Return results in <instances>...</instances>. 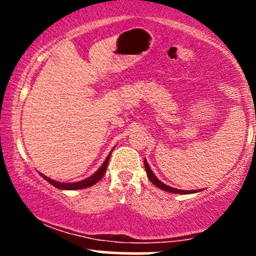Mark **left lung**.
Wrapping results in <instances>:
<instances>
[{
  "mask_svg": "<svg viewBox=\"0 0 256 256\" xmlns=\"http://www.w3.org/2000/svg\"><path fill=\"white\" fill-rule=\"evenodd\" d=\"M144 168H146V174H147V177H148V180H151V182L154 183L156 187H158L160 190H167V192H171V193H178V194H187V193H194L198 190H176V188L170 187V186H166L164 183H162L158 178L154 176V172H152L151 168H150V166H148V164H147L146 160H144ZM198 192H200V190H198Z\"/></svg>",
  "mask_w": 256,
  "mask_h": 256,
  "instance_id": "8db88e82",
  "label": "left lung"
}]
</instances>
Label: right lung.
I'll return each mask as SVG.
<instances>
[{"label": "right lung", "instance_id": "add662e5", "mask_svg": "<svg viewBox=\"0 0 256 256\" xmlns=\"http://www.w3.org/2000/svg\"><path fill=\"white\" fill-rule=\"evenodd\" d=\"M110 156H112V152H110L109 156L106 157V160H105V162L102 164V166L100 167V168L98 170V171L95 172L92 177L86 178V180H80V182L60 183V182H56V180H50V178L46 177L44 174H42V177L44 178V180H47L52 186H54L56 188H59V190H82V188L92 187V184H95V183L99 182V180H102V176L105 174V172H106V167H108V164H109Z\"/></svg>", "mask_w": 256, "mask_h": 256}]
</instances>
